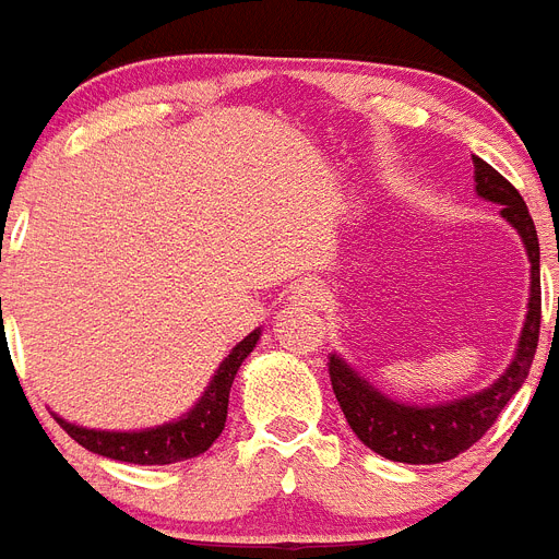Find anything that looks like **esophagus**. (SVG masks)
<instances>
[{"label": "esophagus", "mask_w": 559, "mask_h": 559, "mask_svg": "<svg viewBox=\"0 0 559 559\" xmlns=\"http://www.w3.org/2000/svg\"><path fill=\"white\" fill-rule=\"evenodd\" d=\"M292 302L300 308H320L325 302V292L317 283L306 280V283H297L292 288Z\"/></svg>", "instance_id": "1"}]
</instances>
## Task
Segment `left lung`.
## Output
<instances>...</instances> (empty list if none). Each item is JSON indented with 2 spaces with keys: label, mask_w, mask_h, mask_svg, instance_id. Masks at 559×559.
<instances>
[{
  "label": "left lung",
  "mask_w": 559,
  "mask_h": 559,
  "mask_svg": "<svg viewBox=\"0 0 559 559\" xmlns=\"http://www.w3.org/2000/svg\"><path fill=\"white\" fill-rule=\"evenodd\" d=\"M473 181L476 193L485 202L499 204V216L520 234L531 262V294L528 314L522 323L516 355L508 369L485 390L464 395V399L444 401V404H404L374 386L364 372L346 364V357L332 355L329 374L332 390L341 401L346 421L366 448L378 456L404 464H439L456 459L459 453L476 444L497 421L502 406L520 392L528 378L531 360L539 341V242L537 227L528 207L516 193L511 181L499 176L488 160L473 155Z\"/></svg>",
  "instance_id": "1"
}]
</instances>
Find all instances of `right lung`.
Returning a JSON list of instances; mask_svg holds the SVG:
<instances>
[{
  "label": "right lung",
  "mask_w": 559,
  "mask_h": 559,
  "mask_svg": "<svg viewBox=\"0 0 559 559\" xmlns=\"http://www.w3.org/2000/svg\"><path fill=\"white\" fill-rule=\"evenodd\" d=\"M262 329H253L242 343H236L230 355L218 364L216 374L210 378L207 390L202 399L195 401L190 413H185L176 421L158 424V427H146V430H88L80 424H71L60 415H53L62 430L69 432L71 439L83 444L86 450L97 456L115 459V462L129 464H176L185 459L202 456L204 450L222 436L227 421V401H230V386L245 364V357L251 355L257 346Z\"/></svg>",
  "instance_id": "obj_1"
}]
</instances>
